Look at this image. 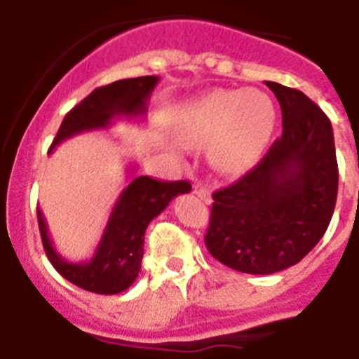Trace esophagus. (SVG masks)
<instances>
[{
    "label": "esophagus",
    "instance_id": "34e87169",
    "mask_svg": "<svg viewBox=\"0 0 359 359\" xmlns=\"http://www.w3.org/2000/svg\"><path fill=\"white\" fill-rule=\"evenodd\" d=\"M194 194L198 196V198L201 199L203 203H207V205H210V203H212V192H210V189H207V187L196 185L194 187Z\"/></svg>",
    "mask_w": 359,
    "mask_h": 359
}]
</instances>
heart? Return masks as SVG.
<instances>
[{
	"label": "heart",
	"instance_id": "b5f03b06",
	"mask_svg": "<svg viewBox=\"0 0 359 359\" xmlns=\"http://www.w3.org/2000/svg\"><path fill=\"white\" fill-rule=\"evenodd\" d=\"M277 123L271 98L259 90H217L199 98L185 113V135L207 144L221 172L236 174L261 160Z\"/></svg>",
	"mask_w": 359,
	"mask_h": 359
}]
</instances>
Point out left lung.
<instances>
[{
  "label": "left lung",
  "mask_w": 359,
  "mask_h": 359,
  "mask_svg": "<svg viewBox=\"0 0 359 359\" xmlns=\"http://www.w3.org/2000/svg\"><path fill=\"white\" fill-rule=\"evenodd\" d=\"M282 109V136L239 182L215 190L205 244L228 268L277 273L322 239L338 196L332 126L302 91L266 81Z\"/></svg>",
  "instance_id": "obj_1"
}]
</instances>
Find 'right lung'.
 <instances>
[{
    "mask_svg": "<svg viewBox=\"0 0 359 359\" xmlns=\"http://www.w3.org/2000/svg\"><path fill=\"white\" fill-rule=\"evenodd\" d=\"M160 79L156 75L123 79L91 91L62 120L50 152L72 136L107 129L116 118H138L147 113V102ZM135 165L129 169L133 172ZM189 182H160L136 176L120 192L107 219L106 230L90 261L69 262L59 255L48 236L43 212L37 208L41 239L53 268L75 286L98 294H116L136 280L144 257V237L149 223L167 208L176 196L190 192Z\"/></svg>",
    "mask_w": 359,
    "mask_h": 359,
    "instance_id": "right-lung-1",
    "label": "right lung"
}]
</instances>
